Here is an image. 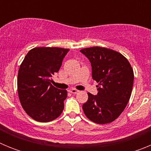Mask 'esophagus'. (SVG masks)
<instances>
[{
    "mask_svg": "<svg viewBox=\"0 0 151 151\" xmlns=\"http://www.w3.org/2000/svg\"><path fill=\"white\" fill-rule=\"evenodd\" d=\"M69 91L71 92L72 94H76V93H78V91L77 90V89H75V88H71L70 90H69Z\"/></svg>",
    "mask_w": 151,
    "mask_h": 151,
    "instance_id": "1",
    "label": "esophagus"
}]
</instances>
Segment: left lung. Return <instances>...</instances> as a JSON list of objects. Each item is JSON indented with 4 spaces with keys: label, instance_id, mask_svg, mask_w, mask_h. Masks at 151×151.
<instances>
[{
    "label": "left lung",
    "instance_id": "left-lung-1",
    "mask_svg": "<svg viewBox=\"0 0 151 151\" xmlns=\"http://www.w3.org/2000/svg\"><path fill=\"white\" fill-rule=\"evenodd\" d=\"M80 51L90 61L92 78L98 83L97 95L88 93L84 113L95 123H110L119 116L130 99L132 68L123 55L111 49L93 47Z\"/></svg>",
    "mask_w": 151,
    "mask_h": 151
}]
</instances>
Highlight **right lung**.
I'll use <instances>...</instances> for the list:
<instances>
[{"mask_svg": "<svg viewBox=\"0 0 151 151\" xmlns=\"http://www.w3.org/2000/svg\"><path fill=\"white\" fill-rule=\"evenodd\" d=\"M69 49L35 47L28 52L19 66L17 88L22 108L30 117L47 122L60 116L67 97L66 90L51 85Z\"/></svg>", "mask_w": 151, "mask_h": 151, "instance_id": "right-lung-1", "label": "right lung"}]
</instances>
